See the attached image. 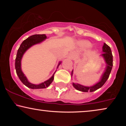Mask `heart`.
Listing matches in <instances>:
<instances>
[{
  "label": "heart",
  "mask_w": 126,
  "mask_h": 126,
  "mask_svg": "<svg viewBox=\"0 0 126 126\" xmlns=\"http://www.w3.org/2000/svg\"><path fill=\"white\" fill-rule=\"evenodd\" d=\"M83 44L84 45L87 46H90V44H89V42H87V41H85V42H83Z\"/></svg>",
  "instance_id": "obj_1"
}]
</instances>
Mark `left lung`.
I'll use <instances>...</instances> for the list:
<instances>
[{"instance_id":"obj_1","label":"left lung","mask_w":126,"mask_h":126,"mask_svg":"<svg viewBox=\"0 0 126 126\" xmlns=\"http://www.w3.org/2000/svg\"><path fill=\"white\" fill-rule=\"evenodd\" d=\"M103 51L104 53L101 54V56L103 57L106 63V68L105 69L104 72L101 76V80L99 82L96 83L95 85L92 86V87H85L80 85L79 84H75L73 82V86L77 90L81 91V92H94L99 89L105 84V82L107 81V79L109 77V76L111 73L112 68L113 66V56L112 54V51L111 48L106 44H104V45L103 46ZM73 75V70L72 72V76Z\"/></svg>"}]
</instances>
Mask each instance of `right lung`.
<instances>
[{"mask_svg": "<svg viewBox=\"0 0 126 126\" xmlns=\"http://www.w3.org/2000/svg\"><path fill=\"white\" fill-rule=\"evenodd\" d=\"M46 38H47V37L45 34H35V35H32L25 40L23 41L20 45V47H19L17 51L16 59H15V69H16V72L17 75L19 78L20 80L21 81L24 85H25L26 87L32 89H42V88H46L49 87L50 85V84L53 82V80H54V75L55 73L53 74L52 76L50 78L49 80L45 81L44 82L38 84H33L30 83L29 81L26 77L25 76L24 73L22 72L21 69V60L22 57H23L24 53L26 52V51L27 49H29L30 47L34 45L39 44V43L42 42L43 41H44ZM61 63V62H60L59 64H58V66Z\"/></svg>", "mask_w": 126, "mask_h": 126, "instance_id": "obj_1", "label": "right lung"}]
</instances>
